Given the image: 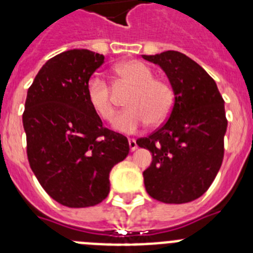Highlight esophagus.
Returning a JSON list of instances; mask_svg holds the SVG:
<instances>
[{
	"label": "esophagus",
	"instance_id": "1",
	"mask_svg": "<svg viewBox=\"0 0 253 253\" xmlns=\"http://www.w3.org/2000/svg\"><path fill=\"white\" fill-rule=\"evenodd\" d=\"M129 148H130V151H135V149L138 148L137 146V142H135V139H129Z\"/></svg>",
	"mask_w": 253,
	"mask_h": 253
}]
</instances>
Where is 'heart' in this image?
<instances>
[{"instance_id": "b5f03b06", "label": "heart", "mask_w": 253, "mask_h": 253, "mask_svg": "<svg viewBox=\"0 0 253 253\" xmlns=\"http://www.w3.org/2000/svg\"><path fill=\"white\" fill-rule=\"evenodd\" d=\"M116 75L134 86L129 96L128 109L118 114L114 129L122 133H134L143 125H157L166 120L175 104V92L167 82L154 78L148 66L139 60H126L115 67ZM87 101L102 120H111L115 114L110 87L104 78L95 75L86 84Z\"/></svg>"}]
</instances>
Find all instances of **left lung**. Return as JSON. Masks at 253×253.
<instances>
[{"label":"left lung","mask_w":253,"mask_h":253,"mask_svg":"<svg viewBox=\"0 0 253 253\" xmlns=\"http://www.w3.org/2000/svg\"><path fill=\"white\" fill-rule=\"evenodd\" d=\"M163 69L175 92L169 118L137 144L152 153L143 172L149 196L184 204L209 189L222 166L227 131L224 100L203 67L180 51L142 55Z\"/></svg>","instance_id":"obj_1"}]
</instances>
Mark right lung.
<instances>
[{
  "mask_svg": "<svg viewBox=\"0 0 253 253\" xmlns=\"http://www.w3.org/2000/svg\"><path fill=\"white\" fill-rule=\"evenodd\" d=\"M104 55L71 49L44 64L29 87L22 114L30 167L48 195L68 208L101 203L109 175L129 153L128 139L102 126L86 84Z\"/></svg>",
  "mask_w": 253,
  "mask_h": 253,
  "instance_id": "add662e5",
  "label": "right lung"
}]
</instances>
